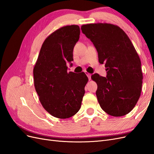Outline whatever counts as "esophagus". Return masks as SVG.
Masks as SVG:
<instances>
[{"mask_svg": "<svg viewBox=\"0 0 154 154\" xmlns=\"http://www.w3.org/2000/svg\"><path fill=\"white\" fill-rule=\"evenodd\" d=\"M85 74H86V75L87 76V77H88V80H91V74L90 73H88V72H85Z\"/></svg>", "mask_w": 154, "mask_h": 154, "instance_id": "obj_1", "label": "esophagus"}]
</instances>
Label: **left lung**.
Here are the masks:
<instances>
[{
  "label": "left lung",
  "mask_w": 154,
  "mask_h": 154,
  "mask_svg": "<svg viewBox=\"0 0 154 154\" xmlns=\"http://www.w3.org/2000/svg\"><path fill=\"white\" fill-rule=\"evenodd\" d=\"M81 29L106 68V77L97 73L91 76L97 85L101 108L115 117L127 114L140 97L143 83L141 60L131 41L122 29L111 24H88Z\"/></svg>",
  "instance_id": "obj_1"
}]
</instances>
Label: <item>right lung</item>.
<instances>
[{
  "instance_id": "1",
  "label": "right lung",
  "mask_w": 154,
  "mask_h": 154,
  "mask_svg": "<svg viewBox=\"0 0 154 154\" xmlns=\"http://www.w3.org/2000/svg\"><path fill=\"white\" fill-rule=\"evenodd\" d=\"M80 34L77 25L63 26L51 33L42 45L33 69L34 85L42 105L60 119L71 118L80 110L88 82L85 72L67 71V63L73 60Z\"/></svg>"
}]
</instances>
